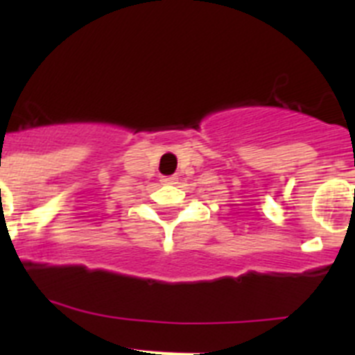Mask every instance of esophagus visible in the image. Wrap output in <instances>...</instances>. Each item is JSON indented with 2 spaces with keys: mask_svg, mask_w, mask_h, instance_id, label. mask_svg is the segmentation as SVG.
Here are the masks:
<instances>
[{
  "mask_svg": "<svg viewBox=\"0 0 355 355\" xmlns=\"http://www.w3.org/2000/svg\"><path fill=\"white\" fill-rule=\"evenodd\" d=\"M162 183L163 184H175L178 183V175H163Z\"/></svg>",
  "mask_w": 355,
  "mask_h": 355,
  "instance_id": "obj_1",
  "label": "esophagus"
}]
</instances>
